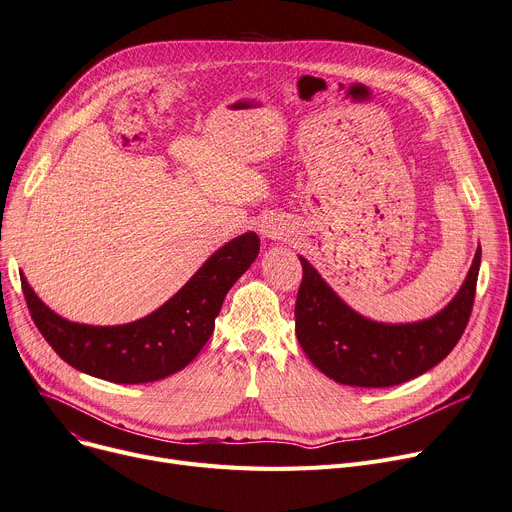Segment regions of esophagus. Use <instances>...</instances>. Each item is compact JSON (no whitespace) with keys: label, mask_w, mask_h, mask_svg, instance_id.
I'll use <instances>...</instances> for the list:
<instances>
[{"label":"esophagus","mask_w":512,"mask_h":512,"mask_svg":"<svg viewBox=\"0 0 512 512\" xmlns=\"http://www.w3.org/2000/svg\"><path fill=\"white\" fill-rule=\"evenodd\" d=\"M259 232H261L265 238H270V236H276V234H278L276 228H272L270 224H261V226H259Z\"/></svg>","instance_id":"obj_1"}]
</instances>
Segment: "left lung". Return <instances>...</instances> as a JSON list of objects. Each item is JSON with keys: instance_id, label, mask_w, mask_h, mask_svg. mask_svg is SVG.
Wrapping results in <instances>:
<instances>
[{"instance_id": "1", "label": "left lung", "mask_w": 512, "mask_h": 512, "mask_svg": "<svg viewBox=\"0 0 512 512\" xmlns=\"http://www.w3.org/2000/svg\"><path fill=\"white\" fill-rule=\"evenodd\" d=\"M303 282L294 319L309 361L330 380L357 388H388L436 367L459 342L473 309L481 247L454 299L436 315L384 324L348 307L315 267L299 257Z\"/></svg>"}]
</instances>
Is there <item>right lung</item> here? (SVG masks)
<instances>
[{
	"label": "right lung",
	"mask_w": 512,
	"mask_h": 512,
	"mask_svg": "<svg viewBox=\"0 0 512 512\" xmlns=\"http://www.w3.org/2000/svg\"><path fill=\"white\" fill-rule=\"evenodd\" d=\"M259 255V236L245 232L215 251L172 299L122 326H87L51 311L20 274L35 326L68 365L114 384L164 380L191 363L215 328L234 282Z\"/></svg>",
	"instance_id": "add662e5"
}]
</instances>
